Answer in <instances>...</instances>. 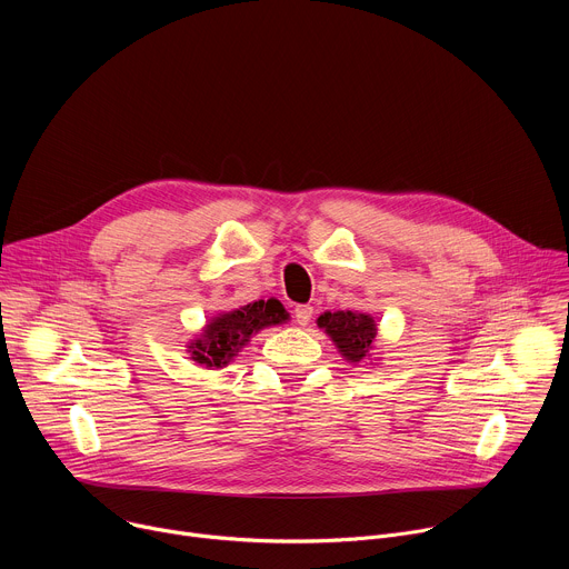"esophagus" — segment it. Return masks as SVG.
<instances>
[{
	"label": "esophagus",
	"instance_id": "obj_1",
	"mask_svg": "<svg viewBox=\"0 0 569 569\" xmlns=\"http://www.w3.org/2000/svg\"><path fill=\"white\" fill-rule=\"evenodd\" d=\"M312 317V306H297L295 308V321L299 327H308V321Z\"/></svg>",
	"mask_w": 569,
	"mask_h": 569
}]
</instances>
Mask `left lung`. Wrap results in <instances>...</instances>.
Listing matches in <instances>:
<instances>
[{
  "mask_svg": "<svg viewBox=\"0 0 569 569\" xmlns=\"http://www.w3.org/2000/svg\"><path fill=\"white\" fill-rule=\"evenodd\" d=\"M317 327L333 340L336 349L349 365H362L371 360L378 323L369 312L327 310L317 317Z\"/></svg>",
  "mask_w": 569,
  "mask_h": 569,
  "instance_id": "obj_1",
  "label": "left lung"
}]
</instances>
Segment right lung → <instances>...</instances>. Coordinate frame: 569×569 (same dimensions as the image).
Returning a JSON list of instances; mask_svg holds the SVG:
<instances>
[{"label":"right lung","instance_id":"right-lung-1","mask_svg":"<svg viewBox=\"0 0 569 569\" xmlns=\"http://www.w3.org/2000/svg\"><path fill=\"white\" fill-rule=\"evenodd\" d=\"M288 319L290 315L279 299H259L233 310H222L213 315L187 345V353L198 367L222 369L233 362L238 351L252 340V336L263 329L279 327Z\"/></svg>","mask_w":569,"mask_h":569}]
</instances>
